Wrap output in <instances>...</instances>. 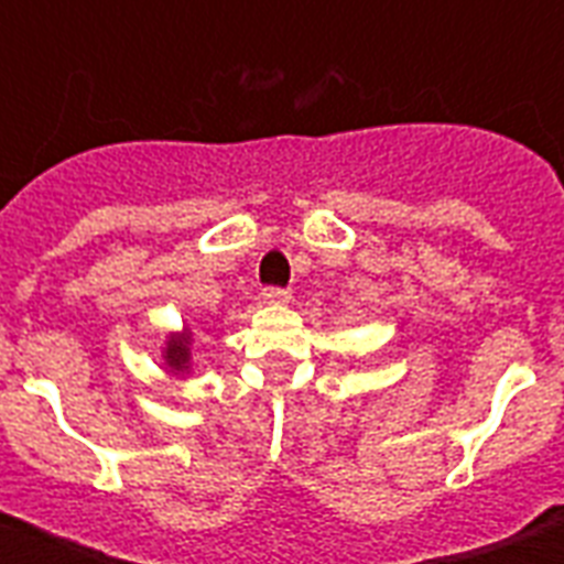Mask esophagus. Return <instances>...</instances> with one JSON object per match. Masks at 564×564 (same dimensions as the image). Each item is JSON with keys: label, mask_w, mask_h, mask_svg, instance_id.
I'll list each match as a JSON object with an SVG mask.
<instances>
[{"label": "esophagus", "mask_w": 564, "mask_h": 564, "mask_svg": "<svg viewBox=\"0 0 564 564\" xmlns=\"http://www.w3.org/2000/svg\"><path fill=\"white\" fill-rule=\"evenodd\" d=\"M262 296H265L268 302H278V305H281V302H286V299H290V293H286L283 286H268Z\"/></svg>", "instance_id": "1"}]
</instances>
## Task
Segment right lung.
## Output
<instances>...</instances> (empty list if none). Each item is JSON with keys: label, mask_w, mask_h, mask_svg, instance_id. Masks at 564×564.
<instances>
[{"label": "right lung", "mask_w": 564, "mask_h": 564, "mask_svg": "<svg viewBox=\"0 0 564 564\" xmlns=\"http://www.w3.org/2000/svg\"><path fill=\"white\" fill-rule=\"evenodd\" d=\"M163 358H166V367H170L172 373H187V367H191V330L172 333L170 339H166Z\"/></svg>", "instance_id": "obj_1"}]
</instances>
